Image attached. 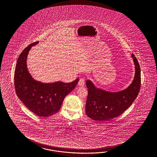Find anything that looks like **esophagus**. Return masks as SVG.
I'll list each match as a JSON object with an SVG mask.
<instances>
[{
	"label": "esophagus",
	"instance_id": "34e87169",
	"mask_svg": "<svg viewBox=\"0 0 157 157\" xmlns=\"http://www.w3.org/2000/svg\"><path fill=\"white\" fill-rule=\"evenodd\" d=\"M85 84V78H81L78 82V85L79 86H83Z\"/></svg>",
	"mask_w": 157,
	"mask_h": 157
}]
</instances>
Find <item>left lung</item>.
Instances as JSON below:
<instances>
[{
  "mask_svg": "<svg viewBox=\"0 0 157 157\" xmlns=\"http://www.w3.org/2000/svg\"><path fill=\"white\" fill-rule=\"evenodd\" d=\"M135 68V77L127 89L119 92H109L95 87L90 80L86 85L88 95L86 104V113L89 117L97 121H108L122 114L133 103L140 89V68L133 53Z\"/></svg>",
  "mask_w": 157,
  "mask_h": 157,
  "instance_id": "left-lung-1",
  "label": "left lung"
}]
</instances>
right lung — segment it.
I'll return each mask as SVG.
<instances>
[{
  "mask_svg": "<svg viewBox=\"0 0 157 157\" xmlns=\"http://www.w3.org/2000/svg\"><path fill=\"white\" fill-rule=\"evenodd\" d=\"M38 41L30 44L20 54L14 72L16 94L28 109L40 117H48L58 112L63 100L75 88L79 79L71 83L56 82L44 83L34 80L27 68L29 52Z\"/></svg>",
  "mask_w": 157,
  "mask_h": 157,
  "instance_id": "add662e5",
  "label": "right lung"
}]
</instances>
